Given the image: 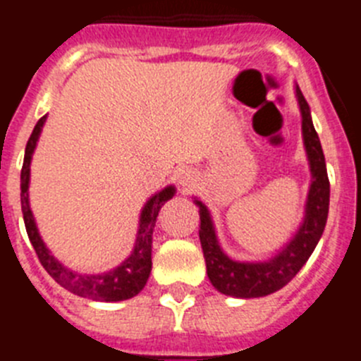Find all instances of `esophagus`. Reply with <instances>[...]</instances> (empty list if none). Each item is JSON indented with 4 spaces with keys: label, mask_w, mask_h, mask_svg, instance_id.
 <instances>
[{
    "label": "esophagus",
    "mask_w": 361,
    "mask_h": 361,
    "mask_svg": "<svg viewBox=\"0 0 361 361\" xmlns=\"http://www.w3.org/2000/svg\"><path fill=\"white\" fill-rule=\"evenodd\" d=\"M197 178H199V175L191 170V168H184V170H180L177 173V183L180 184L184 190H188V188H191V186H195Z\"/></svg>",
    "instance_id": "34e87169"
}]
</instances>
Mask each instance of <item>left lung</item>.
Returning a JSON list of instances; mask_svg holds the SVG:
<instances>
[{"mask_svg": "<svg viewBox=\"0 0 361 361\" xmlns=\"http://www.w3.org/2000/svg\"><path fill=\"white\" fill-rule=\"evenodd\" d=\"M295 94L300 106V116H302V137H304L305 155H307L309 170H311V184H309L307 200H305L304 219L291 240L280 247L275 255L264 260L250 262V260L231 258L220 245L208 206L193 197V202L199 206V237L204 260H206V269H208V279L213 283V288L226 296L260 298L288 286L309 260L325 229L331 190L324 149H322L317 130L312 126L309 104L300 92L298 85L295 86Z\"/></svg>", "mask_w": 361, "mask_h": 361, "instance_id": "left-lung-1", "label": "left lung"}]
</instances>
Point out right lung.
I'll use <instances>...</instances> for the list:
<instances>
[{
    "mask_svg": "<svg viewBox=\"0 0 361 361\" xmlns=\"http://www.w3.org/2000/svg\"><path fill=\"white\" fill-rule=\"evenodd\" d=\"M44 121H47V116L41 117L34 126V132H32L27 148H25L23 168H21V212H23L28 238L36 250L41 266L61 288L73 293V295L82 296V298L97 300V302H121V300L133 298L142 291V288L148 282L149 271H152V237L159 212L164 206V202H168L175 195L177 190H175L173 184H170L164 190L153 193L146 200L141 209V216H139V229H137L132 253L128 258H124L119 266L110 271H104V273H97V275H86V273L72 271L65 264L59 262L43 242L34 213L30 209V200H28L32 155H34V149L39 141Z\"/></svg>",
    "mask_w": 361,
    "mask_h": 361,
    "instance_id": "right-lung-1",
    "label": "right lung"
}]
</instances>
